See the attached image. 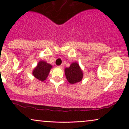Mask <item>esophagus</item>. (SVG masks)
Wrapping results in <instances>:
<instances>
[{"label":"esophagus","instance_id":"34e87169","mask_svg":"<svg viewBox=\"0 0 129 129\" xmlns=\"http://www.w3.org/2000/svg\"><path fill=\"white\" fill-rule=\"evenodd\" d=\"M63 66H64V65H63V63H62V64H61V65H60V66H59L58 67L60 68V69H62V68L63 67Z\"/></svg>","mask_w":129,"mask_h":129}]
</instances>
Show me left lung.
Here are the masks:
<instances>
[{"label": "left lung", "mask_w": 129, "mask_h": 129, "mask_svg": "<svg viewBox=\"0 0 129 129\" xmlns=\"http://www.w3.org/2000/svg\"><path fill=\"white\" fill-rule=\"evenodd\" d=\"M65 74L67 81L72 84L81 81L83 77L82 70L80 69L79 64L76 62L72 63L70 67L66 68Z\"/></svg>", "instance_id": "8db88e82"}]
</instances>
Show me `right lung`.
Wrapping results in <instances>:
<instances>
[{
	"mask_svg": "<svg viewBox=\"0 0 129 129\" xmlns=\"http://www.w3.org/2000/svg\"><path fill=\"white\" fill-rule=\"evenodd\" d=\"M51 68L52 66L49 63L41 60L38 63L36 67L34 69L33 75L37 79L43 81L47 78Z\"/></svg>",
	"mask_w": 129,
	"mask_h": 129,
	"instance_id": "add662e5",
	"label": "right lung"
}]
</instances>
